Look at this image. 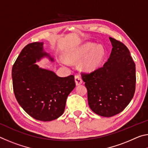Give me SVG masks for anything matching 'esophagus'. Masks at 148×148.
<instances>
[{"label":"esophagus","mask_w":148,"mask_h":148,"mask_svg":"<svg viewBox=\"0 0 148 148\" xmlns=\"http://www.w3.org/2000/svg\"><path fill=\"white\" fill-rule=\"evenodd\" d=\"M75 82H76V86H79V85H81L82 84L83 80H82V77L79 75H76L75 76Z\"/></svg>","instance_id":"34e87169"}]
</instances>
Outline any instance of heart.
<instances>
[{"mask_svg":"<svg viewBox=\"0 0 148 148\" xmlns=\"http://www.w3.org/2000/svg\"><path fill=\"white\" fill-rule=\"evenodd\" d=\"M80 68L86 72H92L101 67L105 58V50L101 46L93 43H87L79 47L72 49L66 53L67 61L76 62L83 59ZM66 64V62H62Z\"/></svg>","mask_w":148,"mask_h":148,"instance_id":"heart-1","label":"heart"}]
</instances>
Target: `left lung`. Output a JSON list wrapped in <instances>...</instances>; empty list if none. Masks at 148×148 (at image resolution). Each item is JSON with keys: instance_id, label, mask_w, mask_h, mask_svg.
<instances>
[{"instance_id": "left-lung-1", "label": "left lung", "mask_w": 148, "mask_h": 148, "mask_svg": "<svg viewBox=\"0 0 148 148\" xmlns=\"http://www.w3.org/2000/svg\"><path fill=\"white\" fill-rule=\"evenodd\" d=\"M110 40L113 47L103 66L82 73L90 108L103 117L121 112L133 98L136 88V67L129 49L113 38Z\"/></svg>"}]
</instances>
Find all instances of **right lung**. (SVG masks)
<instances>
[{
	"label": "right lung",
	"instance_id": "add662e5",
	"mask_svg": "<svg viewBox=\"0 0 148 148\" xmlns=\"http://www.w3.org/2000/svg\"><path fill=\"white\" fill-rule=\"evenodd\" d=\"M43 42L29 44L22 49L12 67L15 97L29 116L42 121L56 119L63 114L67 97L76 87L74 76L61 77L34 64L44 57Z\"/></svg>",
	"mask_w": 148,
	"mask_h": 148
}]
</instances>
